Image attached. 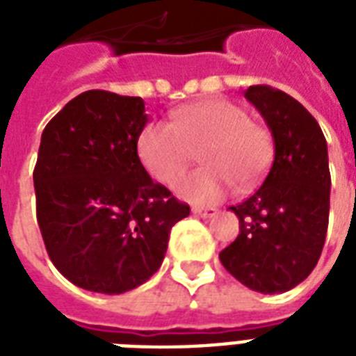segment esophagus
<instances>
[{
    "label": "esophagus",
    "mask_w": 356,
    "mask_h": 356,
    "mask_svg": "<svg viewBox=\"0 0 356 356\" xmlns=\"http://www.w3.org/2000/svg\"><path fill=\"white\" fill-rule=\"evenodd\" d=\"M192 212L200 218H212L216 214V209H200V207H195V209H192Z\"/></svg>",
    "instance_id": "esophagus-1"
}]
</instances>
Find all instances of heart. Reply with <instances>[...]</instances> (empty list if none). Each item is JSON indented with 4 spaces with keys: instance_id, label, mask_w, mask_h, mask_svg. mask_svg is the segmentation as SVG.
<instances>
[{
    "instance_id": "b5f03b06",
    "label": "heart",
    "mask_w": 356,
    "mask_h": 356,
    "mask_svg": "<svg viewBox=\"0 0 356 356\" xmlns=\"http://www.w3.org/2000/svg\"><path fill=\"white\" fill-rule=\"evenodd\" d=\"M200 152L204 168L179 179L177 194L197 205L223 200L238 184L249 190L264 179L273 159L270 131L225 99L184 105L173 123L151 122L138 136V156L161 183L172 184Z\"/></svg>"
}]
</instances>
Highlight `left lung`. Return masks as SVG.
Here are the masks:
<instances>
[{
    "label": "left lung",
    "mask_w": 356,
    "mask_h": 356,
    "mask_svg": "<svg viewBox=\"0 0 356 356\" xmlns=\"http://www.w3.org/2000/svg\"><path fill=\"white\" fill-rule=\"evenodd\" d=\"M243 96L264 118L275 156L264 183L229 211L240 234L220 253L225 270L260 293L298 286L318 264L329 225L331 173L325 136L307 108L271 86Z\"/></svg>",
    "instance_id": "obj_1"
}]
</instances>
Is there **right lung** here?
Here are the masks:
<instances>
[{
  "instance_id": "1",
  "label": "right lung",
  "mask_w": 356,
  "mask_h": 356,
  "mask_svg": "<svg viewBox=\"0 0 356 356\" xmlns=\"http://www.w3.org/2000/svg\"><path fill=\"white\" fill-rule=\"evenodd\" d=\"M145 123L142 97L88 90L42 133L36 220L49 259L75 286L114 296L144 284L190 214L140 162Z\"/></svg>"
}]
</instances>
